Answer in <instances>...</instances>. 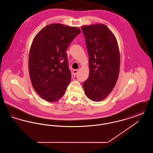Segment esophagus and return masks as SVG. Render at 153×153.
Listing matches in <instances>:
<instances>
[{
  "instance_id": "1",
  "label": "esophagus",
  "mask_w": 153,
  "mask_h": 153,
  "mask_svg": "<svg viewBox=\"0 0 153 153\" xmlns=\"http://www.w3.org/2000/svg\"><path fill=\"white\" fill-rule=\"evenodd\" d=\"M73 73L74 76H76L78 73V70L77 69H74L73 71Z\"/></svg>"
}]
</instances>
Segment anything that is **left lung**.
I'll return each instance as SVG.
<instances>
[{"instance_id":"1","label":"left lung","mask_w":153,"mask_h":153,"mask_svg":"<svg viewBox=\"0 0 153 153\" xmlns=\"http://www.w3.org/2000/svg\"><path fill=\"white\" fill-rule=\"evenodd\" d=\"M89 55V73L83 88L94 102L105 99L115 87L120 70V53L117 39L102 23L81 27Z\"/></svg>"}]
</instances>
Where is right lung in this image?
Returning a JSON list of instances; mask_svg holds the SVG:
<instances>
[{"label":"right lung","mask_w":153,"mask_h":153,"mask_svg":"<svg viewBox=\"0 0 153 153\" xmlns=\"http://www.w3.org/2000/svg\"><path fill=\"white\" fill-rule=\"evenodd\" d=\"M80 32L76 27L53 23L33 39L29 58L30 77L36 93L47 102H56L65 93L72 77L66 51Z\"/></svg>","instance_id":"obj_1"}]
</instances>
